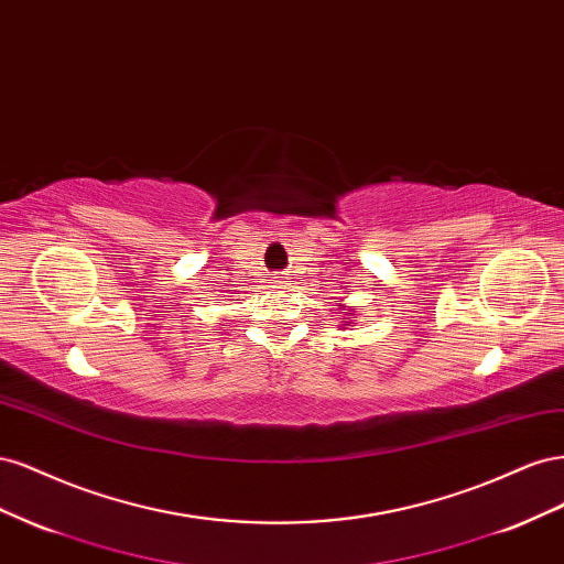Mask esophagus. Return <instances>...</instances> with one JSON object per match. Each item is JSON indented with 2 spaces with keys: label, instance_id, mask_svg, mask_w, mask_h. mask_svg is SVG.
Listing matches in <instances>:
<instances>
[{
  "label": "esophagus",
  "instance_id": "obj_1",
  "mask_svg": "<svg viewBox=\"0 0 564 564\" xmlns=\"http://www.w3.org/2000/svg\"><path fill=\"white\" fill-rule=\"evenodd\" d=\"M272 284H275V286H286V278H278V280H272Z\"/></svg>",
  "mask_w": 564,
  "mask_h": 564
}]
</instances>
